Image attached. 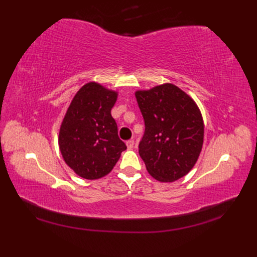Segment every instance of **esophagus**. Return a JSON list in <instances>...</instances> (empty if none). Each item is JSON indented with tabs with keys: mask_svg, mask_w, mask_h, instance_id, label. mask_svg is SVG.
I'll return each mask as SVG.
<instances>
[{
	"mask_svg": "<svg viewBox=\"0 0 257 257\" xmlns=\"http://www.w3.org/2000/svg\"><path fill=\"white\" fill-rule=\"evenodd\" d=\"M126 147L128 150H132L134 148V141H127L126 142Z\"/></svg>",
	"mask_w": 257,
	"mask_h": 257,
	"instance_id": "esophagus-1",
	"label": "esophagus"
}]
</instances>
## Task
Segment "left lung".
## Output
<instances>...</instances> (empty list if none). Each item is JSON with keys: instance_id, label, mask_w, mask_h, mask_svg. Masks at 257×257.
<instances>
[{"instance_id": "obj_1", "label": "left lung", "mask_w": 257, "mask_h": 257, "mask_svg": "<svg viewBox=\"0 0 257 257\" xmlns=\"http://www.w3.org/2000/svg\"><path fill=\"white\" fill-rule=\"evenodd\" d=\"M146 131L139 155L155 180L174 182L196 164L204 144V120L197 104L173 83L137 90Z\"/></svg>"}]
</instances>
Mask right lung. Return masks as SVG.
I'll return each mask as SVG.
<instances>
[{
  "label": "right lung",
  "instance_id": "right-lung-1",
  "mask_svg": "<svg viewBox=\"0 0 257 257\" xmlns=\"http://www.w3.org/2000/svg\"><path fill=\"white\" fill-rule=\"evenodd\" d=\"M116 98L118 91L88 82L76 93L62 120L58 137L62 158L81 178L105 177L126 149L110 113Z\"/></svg>",
  "mask_w": 257,
  "mask_h": 257
}]
</instances>
